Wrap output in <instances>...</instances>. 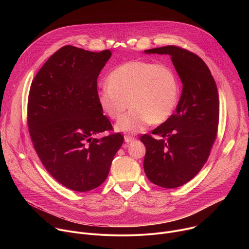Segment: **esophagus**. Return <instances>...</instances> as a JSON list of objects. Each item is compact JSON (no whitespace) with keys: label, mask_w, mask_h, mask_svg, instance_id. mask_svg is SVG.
<instances>
[{"label":"esophagus","mask_w":249,"mask_h":249,"mask_svg":"<svg viewBox=\"0 0 249 249\" xmlns=\"http://www.w3.org/2000/svg\"><path fill=\"white\" fill-rule=\"evenodd\" d=\"M125 142H126V143H131V142H133L134 140H136L134 137H132V136H125Z\"/></svg>","instance_id":"1"}]
</instances>
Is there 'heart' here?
I'll return each instance as SVG.
<instances>
[{"instance_id":"b5f03b06","label":"heart","mask_w":249,"mask_h":249,"mask_svg":"<svg viewBox=\"0 0 249 249\" xmlns=\"http://www.w3.org/2000/svg\"><path fill=\"white\" fill-rule=\"evenodd\" d=\"M180 83L174 70L165 64L133 60L115 68L107 85L97 90V101L104 114L112 120L122 116L116 130L139 133L150 123L165 122L177 107Z\"/></svg>"}]
</instances>
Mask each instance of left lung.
Returning a JSON list of instances; mask_svg holds the SVG:
<instances>
[{"label": "left lung", "mask_w": 249, "mask_h": 249, "mask_svg": "<svg viewBox=\"0 0 249 249\" xmlns=\"http://www.w3.org/2000/svg\"><path fill=\"white\" fill-rule=\"evenodd\" d=\"M167 54L182 82V93L173 113L140 138L146 147L144 170L150 181L176 188L190 181L207 161L219 126L220 103L216 82L208 66L196 54L168 45L146 50Z\"/></svg>", "instance_id": "left-lung-1"}]
</instances>
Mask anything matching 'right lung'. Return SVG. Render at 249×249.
<instances>
[{
  "instance_id": "obj_1",
  "label": "right lung",
  "mask_w": 249,
  "mask_h": 249,
  "mask_svg": "<svg viewBox=\"0 0 249 249\" xmlns=\"http://www.w3.org/2000/svg\"><path fill=\"white\" fill-rule=\"evenodd\" d=\"M111 57L66 45L41 67L31 83L27 125L33 147L52 177L65 187L87 192L107 177L123 144L97 101V77Z\"/></svg>"
}]
</instances>
